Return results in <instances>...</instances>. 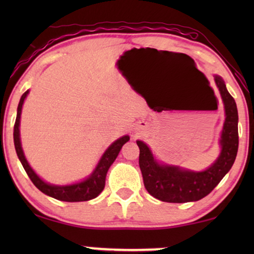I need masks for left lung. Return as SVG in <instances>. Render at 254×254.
Masks as SVG:
<instances>
[{
  "label": "left lung",
  "instance_id": "obj_1",
  "mask_svg": "<svg viewBox=\"0 0 254 254\" xmlns=\"http://www.w3.org/2000/svg\"><path fill=\"white\" fill-rule=\"evenodd\" d=\"M215 83L224 104L225 121L220 140L221 154L207 170L194 172L179 166L161 164L144 142L136 141L140 148L138 164L144 187L156 199L172 203L202 199L218 185L234 165L238 151L237 106L220 76H215Z\"/></svg>",
  "mask_w": 254,
  "mask_h": 254
}]
</instances>
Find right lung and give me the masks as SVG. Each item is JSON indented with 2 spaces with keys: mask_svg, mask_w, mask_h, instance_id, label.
Masks as SVG:
<instances>
[{
  "mask_svg": "<svg viewBox=\"0 0 254 254\" xmlns=\"http://www.w3.org/2000/svg\"><path fill=\"white\" fill-rule=\"evenodd\" d=\"M29 90L23 93L20 97L18 107H17V117L15 121V126H13V143H15V149L18 156L20 163H22L24 170H25L27 176L31 179V182L34 184V186L38 190H41L44 194L48 196L54 197V199L65 201V202H81V201H88L91 199H95L102 193V190L105 187V179L106 173L109 171L110 166L113 164L116 161L117 156L123 148V145L126 142L129 141V136L125 135V136L120 137L119 140L114 141L104 155L100 158V161L97 164L96 169L90 175L88 178L83 180V182L72 184V185H65V186H57L52 185V184L45 183L43 179H40L37 176V173L33 171L29 163H27L25 156H24L22 144H20V137H19V123H20V113H22L23 103L25 100Z\"/></svg>",
  "mask_w": 254,
  "mask_h": 254,
  "instance_id": "right-lung-1",
  "label": "right lung"
}]
</instances>
